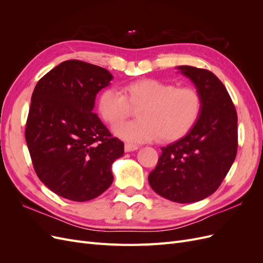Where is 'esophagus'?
<instances>
[{
    "label": "esophagus",
    "mask_w": 263,
    "mask_h": 263,
    "mask_svg": "<svg viewBox=\"0 0 263 263\" xmlns=\"http://www.w3.org/2000/svg\"><path fill=\"white\" fill-rule=\"evenodd\" d=\"M138 149V146L133 145V144H125V151L126 153H132V151H135Z\"/></svg>",
    "instance_id": "34e87169"
}]
</instances>
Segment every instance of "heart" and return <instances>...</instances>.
Instances as JSON below:
<instances>
[{"label":"heart","mask_w":263,"mask_h":263,"mask_svg":"<svg viewBox=\"0 0 263 263\" xmlns=\"http://www.w3.org/2000/svg\"><path fill=\"white\" fill-rule=\"evenodd\" d=\"M99 113L109 125L123 122L137 108L132 122L114 127V134L129 142H146L159 137L161 141L177 140L195 125L201 114V95L191 86L177 87L158 79H142L123 87V93L113 87L99 98Z\"/></svg>","instance_id":"obj_1"}]
</instances>
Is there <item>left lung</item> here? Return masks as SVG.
I'll use <instances>...</instances> for the list:
<instances>
[{"mask_svg": "<svg viewBox=\"0 0 263 263\" xmlns=\"http://www.w3.org/2000/svg\"><path fill=\"white\" fill-rule=\"evenodd\" d=\"M177 69L200 93L201 114L184 137L161 148L148 181L157 194L184 204L210 196L227 176L237 155L238 118L225 85L211 71Z\"/></svg>", "mask_w": 263, "mask_h": 263, "instance_id": "1", "label": "left lung"}]
</instances>
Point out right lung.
Listing matches in <instances>:
<instances>
[{
    "mask_svg": "<svg viewBox=\"0 0 263 263\" xmlns=\"http://www.w3.org/2000/svg\"><path fill=\"white\" fill-rule=\"evenodd\" d=\"M113 76L80 60L54 67L31 95L25 138L34 169L57 195L76 202L98 197L113 182L124 144L93 113L97 94Z\"/></svg>",
    "mask_w": 263,
    "mask_h": 263,
    "instance_id": "add662e5",
    "label": "right lung"
}]
</instances>
